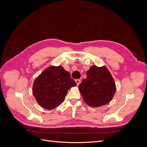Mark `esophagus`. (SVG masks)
<instances>
[{
	"mask_svg": "<svg viewBox=\"0 0 147 147\" xmlns=\"http://www.w3.org/2000/svg\"><path fill=\"white\" fill-rule=\"evenodd\" d=\"M75 82H76V83H77V86H78L80 84V82H81V81H80V80H79V79H77V80H75Z\"/></svg>",
	"mask_w": 147,
	"mask_h": 147,
	"instance_id": "1",
	"label": "esophagus"
}]
</instances>
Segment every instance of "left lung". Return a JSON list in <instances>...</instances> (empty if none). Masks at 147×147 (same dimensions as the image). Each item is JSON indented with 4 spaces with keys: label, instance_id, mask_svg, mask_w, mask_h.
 <instances>
[{
    "label": "left lung",
    "instance_id": "1",
    "mask_svg": "<svg viewBox=\"0 0 147 147\" xmlns=\"http://www.w3.org/2000/svg\"><path fill=\"white\" fill-rule=\"evenodd\" d=\"M86 75L78 86L85 103L91 107H99L109 103L117 88L109 69L105 65H92L87 71Z\"/></svg>",
    "mask_w": 147,
    "mask_h": 147
}]
</instances>
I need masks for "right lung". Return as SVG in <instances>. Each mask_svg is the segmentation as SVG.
Returning <instances> with one entry per match:
<instances>
[{
  "instance_id": "1",
  "label": "right lung",
  "mask_w": 147,
  "mask_h": 147,
  "mask_svg": "<svg viewBox=\"0 0 147 147\" xmlns=\"http://www.w3.org/2000/svg\"><path fill=\"white\" fill-rule=\"evenodd\" d=\"M76 85L70 73L63 67L51 65L35 78L32 93L40 106L51 110L63 103L67 91Z\"/></svg>"
}]
</instances>
